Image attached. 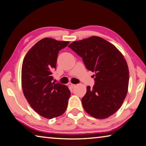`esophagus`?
<instances>
[{
  "instance_id": "1",
  "label": "esophagus",
  "mask_w": 146,
  "mask_h": 146,
  "mask_svg": "<svg viewBox=\"0 0 146 146\" xmlns=\"http://www.w3.org/2000/svg\"><path fill=\"white\" fill-rule=\"evenodd\" d=\"M68 85V86H70V87H72V88H73V87H74L75 86V84H72V83H71V82H69Z\"/></svg>"
}]
</instances>
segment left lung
<instances>
[{
    "label": "left lung",
    "mask_w": 146,
    "mask_h": 146,
    "mask_svg": "<svg viewBox=\"0 0 146 146\" xmlns=\"http://www.w3.org/2000/svg\"><path fill=\"white\" fill-rule=\"evenodd\" d=\"M68 47L82 58L87 70L95 73L94 86H87L82 98L85 111L96 119L110 117L121 107L128 92L129 70L123 54L98 36L74 41Z\"/></svg>",
    "instance_id": "obj_1"
}]
</instances>
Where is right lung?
<instances>
[{
    "label": "right lung",
    "instance_id": "add662e5",
    "mask_svg": "<svg viewBox=\"0 0 146 146\" xmlns=\"http://www.w3.org/2000/svg\"><path fill=\"white\" fill-rule=\"evenodd\" d=\"M69 41L41 39L29 50L22 67V87L29 105L42 117L52 119L63 114L70 91L67 86L52 82L59 51Z\"/></svg>",
    "mask_w": 146,
    "mask_h": 146
}]
</instances>
